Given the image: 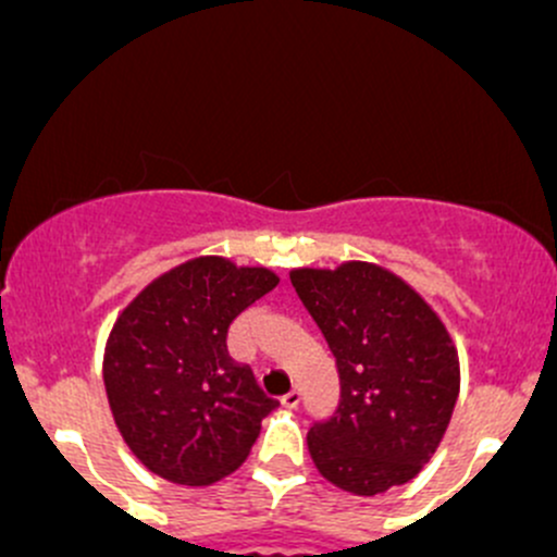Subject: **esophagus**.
<instances>
[{
	"mask_svg": "<svg viewBox=\"0 0 557 557\" xmlns=\"http://www.w3.org/2000/svg\"><path fill=\"white\" fill-rule=\"evenodd\" d=\"M281 404H284L286 409H297V406L302 404V391H300V387H295V391L286 393V396L281 398Z\"/></svg>",
	"mask_w": 557,
	"mask_h": 557,
	"instance_id": "esophagus-1",
	"label": "esophagus"
}]
</instances>
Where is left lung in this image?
I'll use <instances>...</instances> for the list:
<instances>
[{"label":"left lung","mask_w":557,"mask_h":557,"mask_svg":"<svg viewBox=\"0 0 557 557\" xmlns=\"http://www.w3.org/2000/svg\"><path fill=\"white\" fill-rule=\"evenodd\" d=\"M289 278L339 374L337 409L308 433L315 468L361 496L411 481L438 448L459 396L444 324L411 286L367 262Z\"/></svg>","instance_id":"obj_1"}]
</instances>
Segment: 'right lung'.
<instances>
[{"mask_svg": "<svg viewBox=\"0 0 557 557\" xmlns=\"http://www.w3.org/2000/svg\"><path fill=\"white\" fill-rule=\"evenodd\" d=\"M265 268L199 257L153 281L122 313L106 348L113 420L133 454L181 486H207L249 457L278 406L249 363L233 361L228 329L276 289Z\"/></svg>", "mask_w": 557, "mask_h": 557, "instance_id": "obj_1", "label": "right lung"}]
</instances>
